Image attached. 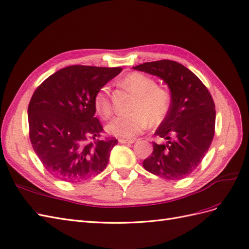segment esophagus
<instances>
[{
  "label": "esophagus",
  "mask_w": 249,
  "mask_h": 249,
  "mask_svg": "<svg viewBox=\"0 0 249 249\" xmlns=\"http://www.w3.org/2000/svg\"><path fill=\"white\" fill-rule=\"evenodd\" d=\"M120 144H132L134 143V140H125V139H119Z\"/></svg>",
  "instance_id": "obj_1"
}]
</instances>
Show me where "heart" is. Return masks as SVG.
<instances>
[{"mask_svg":"<svg viewBox=\"0 0 249 249\" xmlns=\"http://www.w3.org/2000/svg\"><path fill=\"white\" fill-rule=\"evenodd\" d=\"M123 83L137 95L131 106L133 111L116 117L107 129L116 137L133 139L147 128L149 120L153 125H159L166 119L171 108L172 98L169 90L156 85L153 78L139 72L126 75ZM94 104L96 110L103 118L107 119L111 116L113 109L107 85L97 91Z\"/></svg>","mask_w":249,"mask_h":249,"instance_id":"obj_1","label":"heart"}]
</instances>
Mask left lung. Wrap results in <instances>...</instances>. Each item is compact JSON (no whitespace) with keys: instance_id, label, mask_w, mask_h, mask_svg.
Listing matches in <instances>:
<instances>
[{"instance_id":"obj_1","label":"left lung","mask_w":249,"mask_h":249,"mask_svg":"<svg viewBox=\"0 0 249 249\" xmlns=\"http://www.w3.org/2000/svg\"><path fill=\"white\" fill-rule=\"evenodd\" d=\"M160 77L171 90V108L152 142L153 151L143 161L148 172L170 180L189 176L199 166L215 134L216 110L207 87L180 63L162 59L133 68Z\"/></svg>"}]
</instances>
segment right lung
<instances>
[{
	"instance_id": "obj_1",
	"label": "right lung",
	"mask_w": 249,
	"mask_h": 249,
	"mask_svg": "<svg viewBox=\"0 0 249 249\" xmlns=\"http://www.w3.org/2000/svg\"><path fill=\"white\" fill-rule=\"evenodd\" d=\"M122 68L70 66L34 90L28 106L29 139L47 171L68 182L101 173L118 140L95 117L97 91Z\"/></svg>"
}]
</instances>
